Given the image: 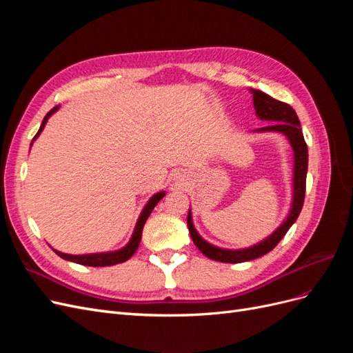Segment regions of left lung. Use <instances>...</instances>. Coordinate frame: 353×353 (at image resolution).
Here are the masks:
<instances>
[{
    "label": "left lung",
    "instance_id": "obj_1",
    "mask_svg": "<svg viewBox=\"0 0 353 353\" xmlns=\"http://www.w3.org/2000/svg\"><path fill=\"white\" fill-rule=\"evenodd\" d=\"M253 94V104L256 114H258L262 121H272L270 126L259 128L256 131H274L284 134L288 141H290L293 152H294V176H293V203L292 210L288 213L287 219L276 228L268 239H265L259 244L252 245L249 249H240V250H227L212 245L208 241L203 240L197 231L193 227V221H191V213L188 212L187 223L190 236L193 239L197 249L208 256L209 259L218 261V262H227V263H240L245 261H252L256 258L271 252L276 244L281 241L285 236V232L290 230V227L296 222L299 213L302 210L303 200H305V190H306V172H307V147L305 143V138L302 134L301 122L296 112L292 105L287 103L279 101L272 99L271 95L265 94L259 90H250Z\"/></svg>",
    "mask_w": 353,
    "mask_h": 353
}]
</instances>
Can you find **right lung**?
Listing matches in <instances>:
<instances>
[{
    "label": "right lung",
    "mask_w": 353,
    "mask_h": 353,
    "mask_svg": "<svg viewBox=\"0 0 353 353\" xmlns=\"http://www.w3.org/2000/svg\"><path fill=\"white\" fill-rule=\"evenodd\" d=\"M59 109V105H56V108H52L47 114L44 119H42V123L39 126V131L37 132V135L34 137L35 138L41 134V131L44 130V126L48 121V117L54 113L56 110ZM32 140V141H34ZM165 196L163 191H160V193L154 194L150 200H148V203L145 205L144 210L141 212L140 218H138V222L135 225V230H134V234L130 240V243H128L123 249L117 250V252H110V253H92V254H66V253H61V252H56V254H59L60 258L66 259V261H70V262H74V263H81V265H85V266H110V265H116V263H122L125 261H128L131 258V256L137 252L138 245H140V241H141V236H143V228H144V223L147 221V218L150 216L152 210L154 209V206L159 203V200H162V197Z\"/></svg>",
    "instance_id": "add662e5"
}]
</instances>
